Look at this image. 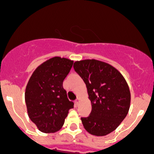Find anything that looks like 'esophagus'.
<instances>
[{"mask_svg": "<svg viewBox=\"0 0 154 154\" xmlns=\"http://www.w3.org/2000/svg\"><path fill=\"white\" fill-rule=\"evenodd\" d=\"M79 101H80V98H79V97H77V100H75V103H76V105H78Z\"/></svg>", "mask_w": 154, "mask_h": 154, "instance_id": "esophagus-1", "label": "esophagus"}]
</instances>
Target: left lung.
Returning a JSON list of instances; mask_svg holds the SVG:
<instances>
[{"label":"left lung","mask_w":154,"mask_h":154,"mask_svg":"<svg viewBox=\"0 0 154 154\" xmlns=\"http://www.w3.org/2000/svg\"><path fill=\"white\" fill-rule=\"evenodd\" d=\"M74 71L83 79L91 102L88 117H81L84 128L94 136L114 131L128 113L130 92L120 72L107 63L95 60L75 62Z\"/></svg>","instance_id":"1"}]
</instances>
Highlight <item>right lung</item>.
I'll return each mask as SVG.
<instances>
[{"instance_id":"add662e5","label":"right lung","mask_w":154,"mask_h":154,"mask_svg":"<svg viewBox=\"0 0 154 154\" xmlns=\"http://www.w3.org/2000/svg\"><path fill=\"white\" fill-rule=\"evenodd\" d=\"M73 63L58 57L50 59L35 69L27 83L25 102L28 116L43 133L60 130L68 110L74 107L63 86Z\"/></svg>"}]
</instances>
